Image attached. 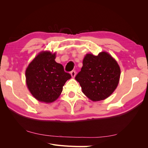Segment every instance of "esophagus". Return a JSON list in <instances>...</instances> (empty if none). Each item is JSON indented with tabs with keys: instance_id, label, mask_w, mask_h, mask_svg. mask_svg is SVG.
<instances>
[{
	"instance_id": "obj_1",
	"label": "esophagus",
	"mask_w": 148,
	"mask_h": 148,
	"mask_svg": "<svg viewBox=\"0 0 148 148\" xmlns=\"http://www.w3.org/2000/svg\"><path fill=\"white\" fill-rule=\"evenodd\" d=\"M71 76L72 77H74L75 76H76V72L75 71H72L71 72Z\"/></svg>"
}]
</instances>
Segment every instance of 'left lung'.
I'll return each instance as SVG.
<instances>
[{
    "mask_svg": "<svg viewBox=\"0 0 148 148\" xmlns=\"http://www.w3.org/2000/svg\"><path fill=\"white\" fill-rule=\"evenodd\" d=\"M81 70L76 76L83 93L93 101L108 98L117 87L120 68L118 63L106 52L97 56L87 54Z\"/></svg>",
    "mask_w": 148,
    "mask_h": 148,
    "instance_id": "left-lung-1",
    "label": "left lung"
}]
</instances>
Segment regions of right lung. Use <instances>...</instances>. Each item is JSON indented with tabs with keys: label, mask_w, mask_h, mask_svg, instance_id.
Listing matches in <instances>:
<instances>
[{
	"label": "right lung",
	"mask_w": 148,
	"mask_h": 148,
	"mask_svg": "<svg viewBox=\"0 0 148 148\" xmlns=\"http://www.w3.org/2000/svg\"><path fill=\"white\" fill-rule=\"evenodd\" d=\"M55 53H40L28 66L25 72L27 87L40 102H54L60 95L63 86L71 75L64 71L62 65L55 60Z\"/></svg>",
	"instance_id": "right-lung-1"
}]
</instances>
